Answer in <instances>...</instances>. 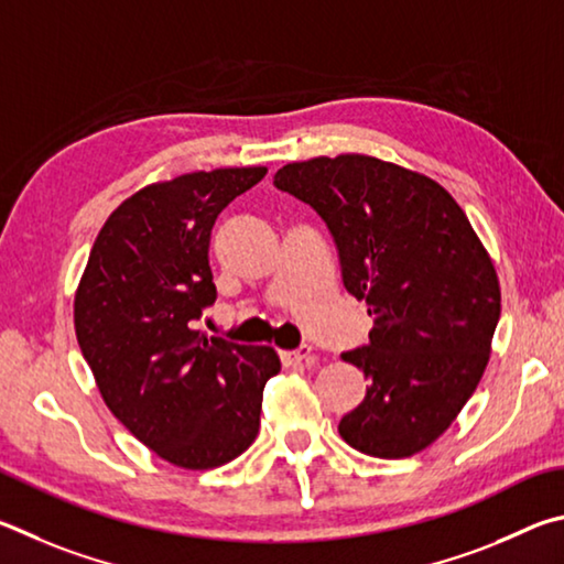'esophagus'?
Masks as SVG:
<instances>
[{
    "instance_id": "34e87169",
    "label": "esophagus",
    "mask_w": 564,
    "mask_h": 564,
    "mask_svg": "<svg viewBox=\"0 0 564 564\" xmlns=\"http://www.w3.org/2000/svg\"><path fill=\"white\" fill-rule=\"evenodd\" d=\"M312 347L310 344H302L300 349H292V351H280V359L284 367H297V364H307L312 359Z\"/></svg>"
}]
</instances>
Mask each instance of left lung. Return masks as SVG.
I'll use <instances>...</instances> for the list:
<instances>
[{"mask_svg":"<svg viewBox=\"0 0 564 564\" xmlns=\"http://www.w3.org/2000/svg\"><path fill=\"white\" fill-rule=\"evenodd\" d=\"M274 187L307 203L334 237L344 288L367 300V347L344 351L369 379L339 423L373 458L429 448L473 397L500 319L486 247L446 187L371 155L290 163Z\"/></svg>","mask_w":564,"mask_h":564,"instance_id":"obj_1","label":"left lung"}]
</instances>
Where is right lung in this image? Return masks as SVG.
Here are the masks:
<instances>
[{"label": "right lung", "mask_w": 564, "mask_h": 564, "mask_svg": "<svg viewBox=\"0 0 564 564\" xmlns=\"http://www.w3.org/2000/svg\"><path fill=\"white\" fill-rule=\"evenodd\" d=\"M264 173L217 167L138 191L101 227L76 290V339L106 406L187 470L252 446L264 383L282 369L272 347L193 329L217 300L207 262L217 215Z\"/></svg>", "instance_id": "obj_1"}]
</instances>
